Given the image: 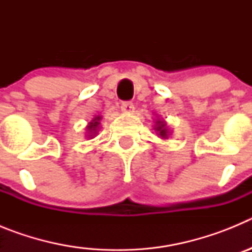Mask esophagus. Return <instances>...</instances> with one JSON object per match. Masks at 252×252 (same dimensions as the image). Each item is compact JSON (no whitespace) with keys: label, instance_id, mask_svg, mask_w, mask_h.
<instances>
[{"label":"esophagus","instance_id":"obj_1","mask_svg":"<svg viewBox=\"0 0 252 252\" xmlns=\"http://www.w3.org/2000/svg\"><path fill=\"white\" fill-rule=\"evenodd\" d=\"M121 110L124 111L125 113H132L133 111H135V106H133L132 102H130V101L122 102V104H121Z\"/></svg>","mask_w":252,"mask_h":252}]
</instances>
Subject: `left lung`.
I'll use <instances>...</instances> for the list:
<instances>
[{
	"label": "left lung",
	"mask_w": 252,
	"mask_h": 252,
	"mask_svg": "<svg viewBox=\"0 0 252 252\" xmlns=\"http://www.w3.org/2000/svg\"><path fill=\"white\" fill-rule=\"evenodd\" d=\"M158 125H159V126H158V127H157V131H159V135L162 137V139H165V137H166L165 124H162V122L158 121Z\"/></svg>",
	"instance_id": "1"
}]
</instances>
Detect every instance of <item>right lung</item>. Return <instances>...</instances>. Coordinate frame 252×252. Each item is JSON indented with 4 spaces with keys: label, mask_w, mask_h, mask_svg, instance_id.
<instances>
[{
    "label": "right lung",
    "mask_w": 252,
    "mask_h": 252,
    "mask_svg": "<svg viewBox=\"0 0 252 252\" xmlns=\"http://www.w3.org/2000/svg\"><path fill=\"white\" fill-rule=\"evenodd\" d=\"M101 120V117H95L94 120H93L92 122H91L90 125H88V130L91 131V132H94L95 128H97V126H98V121Z\"/></svg>",
    "instance_id": "add662e5"
}]
</instances>
